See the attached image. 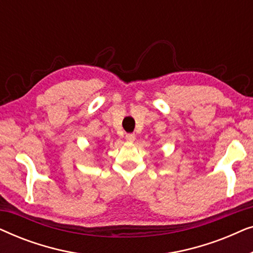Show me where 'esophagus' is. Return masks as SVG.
Wrapping results in <instances>:
<instances>
[{"label": "esophagus", "mask_w": 253, "mask_h": 253, "mask_svg": "<svg viewBox=\"0 0 253 253\" xmlns=\"http://www.w3.org/2000/svg\"><path fill=\"white\" fill-rule=\"evenodd\" d=\"M126 141H131V143H132V141H134V139H136V134L127 133V134H126Z\"/></svg>", "instance_id": "obj_1"}]
</instances>
